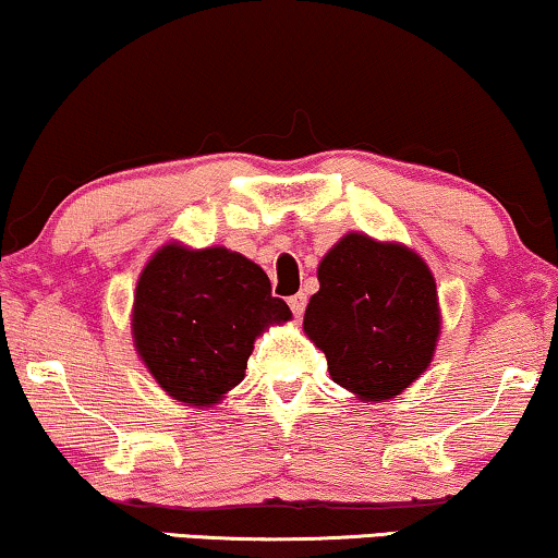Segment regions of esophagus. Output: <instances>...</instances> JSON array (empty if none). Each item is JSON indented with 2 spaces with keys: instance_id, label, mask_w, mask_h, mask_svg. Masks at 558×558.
<instances>
[{
  "instance_id": "34e87169",
  "label": "esophagus",
  "mask_w": 558,
  "mask_h": 558,
  "mask_svg": "<svg viewBox=\"0 0 558 558\" xmlns=\"http://www.w3.org/2000/svg\"><path fill=\"white\" fill-rule=\"evenodd\" d=\"M289 307H292V315H294V317H302L304 307H307V294H294V296H289Z\"/></svg>"
}]
</instances>
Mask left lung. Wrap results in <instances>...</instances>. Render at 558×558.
Listing matches in <instances>:
<instances>
[{
  "label": "left lung",
  "instance_id": "8db88e82",
  "mask_svg": "<svg viewBox=\"0 0 558 558\" xmlns=\"http://www.w3.org/2000/svg\"><path fill=\"white\" fill-rule=\"evenodd\" d=\"M304 332L335 384L363 401L396 399L432 363L441 330L429 266L401 243L348 233L317 269Z\"/></svg>",
  "mask_w": 558,
  "mask_h": 558
}]
</instances>
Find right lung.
<instances>
[{
	"label": "right lung",
	"mask_w": 558,
	"mask_h": 558,
	"mask_svg": "<svg viewBox=\"0 0 558 558\" xmlns=\"http://www.w3.org/2000/svg\"><path fill=\"white\" fill-rule=\"evenodd\" d=\"M292 319L246 256L167 243L136 281L132 335L151 376L187 407H213L246 376L254 340Z\"/></svg>",
	"instance_id": "obj_1"
}]
</instances>
